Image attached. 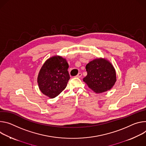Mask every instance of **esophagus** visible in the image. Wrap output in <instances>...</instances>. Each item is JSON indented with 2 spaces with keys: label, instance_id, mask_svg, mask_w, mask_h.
I'll list each match as a JSON object with an SVG mask.
<instances>
[{
  "label": "esophagus",
  "instance_id": "1",
  "mask_svg": "<svg viewBox=\"0 0 146 146\" xmlns=\"http://www.w3.org/2000/svg\"><path fill=\"white\" fill-rule=\"evenodd\" d=\"M81 76H82V73L79 72V73H78V74H77V75L76 76V78H80V77H81Z\"/></svg>",
  "mask_w": 146,
  "mask_h": 146
}]
</instances>
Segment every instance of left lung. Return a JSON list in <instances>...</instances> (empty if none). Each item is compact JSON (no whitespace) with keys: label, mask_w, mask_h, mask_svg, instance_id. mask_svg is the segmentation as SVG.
I'll use <instances>...</instances> for the list:
<instances>
[{"label":"left lung","mask_w":146,"mask_h":146,"mask_svg":"<svg viewBox=\"0 0 146 146\" xmlns=\"http://www.w3.org/2000/svg\"><path fill=\"white\" fill-rule=\"evenodd\" d=\"M87 75L83 79L88 87L96 93L107 92L112 88L117 81L116 71L107 59L98 58L86 66Z\"/></svg>","instance_id":"1"}]
</instances>
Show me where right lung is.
<instances>
[{"label":"right lung","mask_w":146,"mask_h":146,"mask_svg":"<svg viewBox=\"0 0 146 146\" xmlns=\"http://www.w3.org/2000/svg\"><path fill=\"white\" fill-rule=\"evenodd\" d=\"M68 64L66 58L54 56L48 58L42 66L37 82L41 92L53 99L66 88L70 75Z\"/></svg>","instance_id":"obj_1"}]
</instances>
